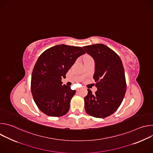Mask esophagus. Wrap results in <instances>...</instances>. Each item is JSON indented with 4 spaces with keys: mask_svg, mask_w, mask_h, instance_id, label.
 Returning <instances> with one entry per match:
<instances>
[{
    "mask_svg": "<svg viewBox=\"0 0 153 153\" xmlns=\"http://www.w3.org/2000/svg\"><path fill=\"white\" fill-rule=\"evenodd\" d=\"M79 88H77V91H79Z\"/></svg>",
    "mask_w": 153,
    "mask_h": 153,
    "instance_id": "1",
    "label": "esophagus"
}]
</instances>
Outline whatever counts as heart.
<instances>
[{"instance_id":"1","label":"heart","mask_w":153,"mask_h":153,"mask_svg":"<svg viewBox=\"0 0 153 153\" xmlns=\"http://www.w3.org/2000/svg\"><path fill=\"white\" fill-rule=\"evenodd\" d=\"M91 59L90 57L86 56V57H84V59H83V60H84V61H85V60H89V59Z\"/></svg>"}]
</instances>
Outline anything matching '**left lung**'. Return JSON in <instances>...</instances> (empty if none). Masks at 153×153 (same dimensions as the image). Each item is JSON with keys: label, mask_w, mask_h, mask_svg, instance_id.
<instances>
[{"label": "left lung", "mask_w": 153, "mask_h": 153, "mask_svg": "<svg viewBox=\"0 0 153 153\" xmlns=\"http://www.w3.org/2000/svg\"><path fill=\"white\" fill-rule=\"evenodd\" d=\"M83 48L94 60L93 79L97 88L94 94L88 89L84 98L85 111L91 116L105 118L117 110L124 98L126 90L124 68L118 54L102 43Z\"/></svg>", "instance_id": "1"}]
</instances>
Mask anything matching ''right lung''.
<instances>
[{"mask_svg": "<svg viewBox=\"0 0 153 153\" xmlns=\"http://www.w3.org/2000/svg\"><path fill=\"white\" fill-rule=\"evenodd\" d=\"M85 53L81 47L62 44L47 49L39 56L32 73L31 90L42 112L51 117L68 112L76 91L62 85V78L66 77L77 57Z\"/></svg>", "mask_w": 153, "mask_h": 153, "instance_id": "add662e5", "label": "right lung"}]
</instances>
